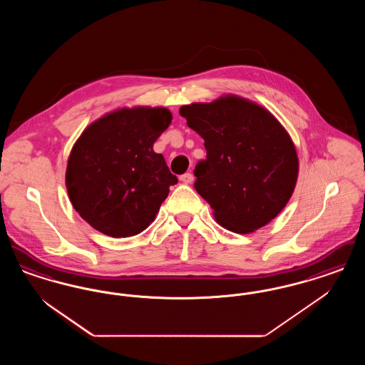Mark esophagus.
Masks as SVG:
<instances>
[{"instance_id":"obj_1","label":"esophagus","mask_w":365,"mask_h":365,"mask_svg":"<svg viewBox=\"0 0 365 365\" xmlns=\"http://www.w3.org/2000/svg\"><path fill=\"white\" fill-rule=\"evenodd\" d=\"M180 180H182L183 183H186V185H190L191 182L194 180V175L190 174V173H189V174L182 175V176H180Z\"/></svg>"}]
</instances>
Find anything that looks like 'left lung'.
I'll list each match as a JSON object with an SVG mask.
<instances>
[{"instance_id":"1","label":"left lung","mask_w":365,"mask_h":365,"mask_svg":"<svg viewBox=\"0 0 365 365\" xmlns=\"http://www.w3.org/2000/svg\"><path fill=\"white\" fill-rule=\"evenodd\" d=\"M180 116L205 140L195 165V190L228 231L249 234L268 225L294 192L299 161L294 142L262 105L235 94L182 105Z\"/></svg>"}]
</instances>
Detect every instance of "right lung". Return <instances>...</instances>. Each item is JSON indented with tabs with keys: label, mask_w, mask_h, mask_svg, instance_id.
Returning <instances> with one entry per match:
<instances>
[{
	"label": "right lung",
	"mask_w": 365,
	"mask_h": 365,
	"mask_svg": "<svg viewBox=\"0 0 365 365\" xmlns=\"http://www.w3.org/2000/svg\"><path fill=\"white\" fill-rule=\"evenodd\" d=\"M173 122L164 106H123L90 123L71 149L66 187L75 210L113 238L137 235L156 219L178 178L156 139Z\"/></svg>",
	"instance_id": "right-lung-1"
}]
</instances>
